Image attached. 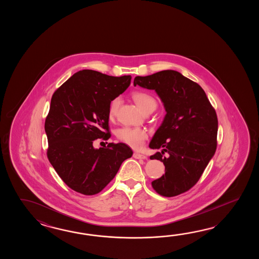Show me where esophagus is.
Instances as JSON below:
<instances>
[{
    "instance_id": "1",
    "label": "esophagus",
    "mask_w": 259,
    "mask_h": 259,
    "mask_svg": "<svg viewBox=\"0 0 259 259\" xmlns=\"http://www.w3.org/2000/svg\"><path fill=\"white\" fill-rule=\"evenodd\" d=\"M133 157L136 159H146L147 157L144 154H139V153H134L133 154Z\"/></svg>"
}]
</instances>
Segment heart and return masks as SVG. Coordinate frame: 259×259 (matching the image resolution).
<instances>
[{"label":"heart","instance_id":"obj_1","mask_svg":"<svg viewBox=\"0 0 259 259\" xmlns=\"http://www.w3.org/2000/svg\"><path fill=\"white\" fill-rule=\"evenodd\" d=\"M132 96V99L144 113L150 111L153 112L157 106L156 100L151 94L145 92H134ZM119 105L120 98L118 97L111 101L108 108V116L110 119H113L116 116ZM116 138L132 148L140 149L143 147V143L147 140L148 133L142 127H123L117 130Z\"/></svg>","mask_w":259,"mask_h":259}]
</instances>
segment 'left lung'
<instances>
[{
    "label": "left lung",
    "instance_id": "1",
    "mask_svg": "<svg viewBox=\"0 0 259 259\" xmlns=\"http://www.w3.org/2000/svg\"><path fill=\"white\" fill-rule=\"evenodd\" d=\"M134 86L154 90L166 115L149 147L165 165V175L152 182L156 193L173 197L193 188L215 154L218 116L202 87L174 70L134 78ZM168 153L165 157L163 154Z\"/></svg>",
    "mask_w": 259,
    "mask_h": 259
}]
</instances>
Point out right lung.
Instances as JSON below:
<instances>
[{"label":"right lung","instance_id":"1","mask_svg":"<svg viewBox=\"0 0 259 259\" xmlns=\"http://www.w3.org/2000/svg\"><path fill=\"white\" fill-rule=\"evenodd\" d=\"M131 76L113 77L84 69L55 91L45 132L47 157L62 181L84 195L100 193L115 178L124 160L132 157L125 143L94 149L95 140L107 141L111 101L125 92Z\"/></svg>","mask_w":259,"mask_h":259}]
</instances>
